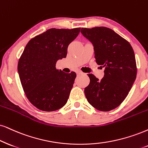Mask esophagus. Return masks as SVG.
I'll return each instance as SVG.
<instances>
[{
    "mask_svg": "<svg viewBox=\"0 0 148 148\" xmlns=\"http://www.w3.org/2000/svg\"><path fill=\"white\" fill-rule=\"evenodd\" d=\"M76 74H77V75H80V74H83V72H81V71H77V72H76Z\"/></svg>",
    "mask_w": 148,
    "mask_h": 148,
    "instance_id": "esophagus-1",
    "label": "esophagus"
}]
</instances>
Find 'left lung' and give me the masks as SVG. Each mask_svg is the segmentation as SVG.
I'll list each match as a JSON object with an SVG mask.
<instances>
[{"instance_id": "obj_1", "label": "left lung", "mask_w": 148, "mask_h": 148, "mask_svg": "<svg viewBox=\"0 0 148 148\" xmlns=\"http://www.w3.org/2000/svg\"><path fill=\"white\" fill-rule=\"evenodd\" d=\"M80 33L92 43L96 63L104 68L100 80L88 74L90 83L85 88L86 98L99 111H111L125 100L136 79L134 50L128 41L107 27L82 28Z\"/></svg>"}]
</instances>
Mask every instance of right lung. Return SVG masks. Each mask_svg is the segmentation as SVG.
Masks as SVG:
<instances>
[{"label": "right lung", "instance_id": "right-lung-1", "mask_svg": "<svg viewBox=\"0 0 148 148\" xmlns=\"http://www.w3.org/2000/svg\"><path fill=\"white\" fill-rule=\"evenodd\" d=\"M80 28L50 29L31 39L18 64L22 88L31 104L44 111H54L68 102L76 74L56 69L59 59L65 58L69 44Z\"/></svg>", "mask_w": 148, "mask_h": 148}]
</instances>
